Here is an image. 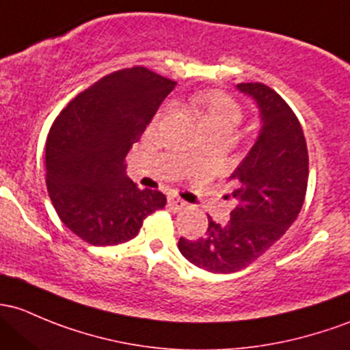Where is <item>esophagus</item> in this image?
I'll list each match as a JSON object with an SVG mask.
<instances>
[{"label": "esophagus", "instance_id": "obj_1", "mask_svg": "<svg viewBox=\"0 0 350 350\" xmlns=\"http://www.w3.org/2000/svg\"><path fill=\"white\" fill-rule=\"evenodd\" d=\"M167 204H169V208H172V209H183L186 206L185 201L179 200V198H176V196H169Z\"/></svg>", "mask_w": 350, "mask_h": 350}]
</instances>
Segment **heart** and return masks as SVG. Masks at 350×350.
I'll list each match as a JSON object with an SVG mask.
<instances>
[{"label": "heart", "instance_id": "b5f03b06", "mask_svg": "<svg viewBox=\"0 0 350 350\" xmlns=\"http://www.w3.org/2000/svg\"><path fill=\"white\" fill-rule=\"evenodd\" d=\"M189 109L193 116L203 126L206 134L209 132H226L233 134L234 127L241 122V107L224 92L203 90L194 95L189 102ZM171 110V105H164L159 116H164Z\"/></svg>", "mask_w": 350, "mask_h": 350}]
</instances>
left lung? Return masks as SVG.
Returning a JSON list of instances; mask_svg holds the SVG:
<instances>
[{
	"label": "left lung",
	"instance_id": "obj_1",
	"mask_svg": "<svg viewBox=\"0 0 350 350\" xmlns=\"http://www.w3.org/2000/svg\"><path fill=\"white\" fill-rule=\"evenodd\" d=\"M238 90L258 105L262 131L230 176L237 206L228 223L209 218L203 238L178 243L187 262L213 273L241 270L280 240L299 216L308 181L307 142L293 110L265 83H238Z\"/></svg>",
	"mask_w": 350,
	"mask_h": 350
}]
</instances>
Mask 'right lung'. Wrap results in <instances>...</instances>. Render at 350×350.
I'll return each mask as SVG.
<instances>
[{
    "mask_svg": "<svg viewBox=\"0 0 350 350\" xmlns=\"http://www.w3.org/2000/svg\"><path fill=\"white\" fill-rule=\"evenodd\" d=\"M174 87L146 67L117 70L55 119L45 149L46 189L62 221L83 241L126 243L165 206L161 191L139 189L127 178L126 156Z\"/></svg>",
    "mask_w": 350,
    "mask_h": 350,
    "instance_id": "right-lung-1",
    "label": "right lung"
}]
</instances>
